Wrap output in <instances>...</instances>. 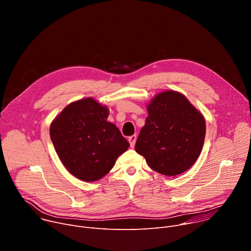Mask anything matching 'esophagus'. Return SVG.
Returning a JSON list of instances; mask_svg holds the SVG:
<instances>
[{
  "mask_svg": "<svg viewBox=\"0 0 251 251\" xmlns=\"http://www.w3.org/2000/svg\"><path fill=\"white\" fill-rule=\"evenodd\" d=\"M136 140H137V136L136 135H133L131 137L128 138V141L130 143V146L133 148L135 146V143H136Z\"/></svg>",
  "mask_w": 251,
  "mask_h": 251,
  "instance_id": "obj_1",
  "label": "esophagus"
}]
</instances>
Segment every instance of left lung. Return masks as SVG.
I'll use <instances>...</instances> for the list:
<instances>
[{
  "instance_id": "1",
  "label": "left lung",
  "mask_w": 251,
  "mask_h": 251,
  "mask_svg": "<svg viewBox=\"0 0 251 251\" xmlns=\"http://www.w3.org/2000/svg\"><path fill=\"white\" fill-rule=\"evenodd\" d=\"M147 111L136 152L152 170L168 176L181 175L201 155L205 137L203 115L184 94L174 90L156 94Z\"/></svg>"
}]
</instances>
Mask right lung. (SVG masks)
I'll return each instance as SVG.
<instances>
[{"label":"right lung","mask_w":251,"mask_h":251,"mask_svg":"<svg viewBox=\"0 0 251 251\" xmlns=\"http://www.w3.org/2000/svg\"><path fill=\"white\" fill-rule=\"evenodd\" d=\"M108 115V107L87 97L68 104L50 124L59 160L81 181L100 180L130 146Z\"/></svg>","instance_id":"1"}]
</instances>
